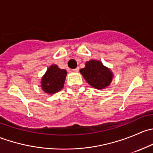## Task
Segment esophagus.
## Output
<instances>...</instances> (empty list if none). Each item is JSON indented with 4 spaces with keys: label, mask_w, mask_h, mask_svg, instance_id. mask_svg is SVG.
<instances>
[{
    "label": "esophagus",
    "mask_w": 153,
    "mask_h": 153,
    "mask_svg": "<svg viewBox=\"0 0 153 153\" xmlns=\"http://www.w3.org/2000/svg\"><path fill=\"white\" fill-rule=\"evenodd\" d=\"M72 71H73V72H78V71H79V68H78V67L75 68V69H73V70H72Z\"/></svg>",
    "instance_id": "1"
}]
</instances>
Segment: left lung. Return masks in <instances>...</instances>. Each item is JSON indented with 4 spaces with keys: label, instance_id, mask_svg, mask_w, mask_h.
Here are the masks:
<instances>
[{
    "label": "left lung",
    "instance_id": "left-lung-1",
    "mask_svg": "<svg viewBox=\"0 0 153 153\" xmlns=\"http://www.w3.org/2000/svg\"><path fill=\"white\" fill-rule=\"evenodd\" d=\"M86 82L97 89H104L110 85L113 78V72L102 62L92 59L86 61L85 67L80 69Z\"/></svg>",
    "mask_w": 153,
    "mask_h": 153
}]
</instances>
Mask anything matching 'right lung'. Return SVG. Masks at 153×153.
<instances>
[{
	"label": "right lung",
	"mask_w": 153,
	"mask_h": 153,
	"mask_svg": "<svg viewBox=\"0 0 153 153\" xmlns=\"http://www.w3.org/2000/svg\"><path fill=\"white\" fill-rule=\"evenodd\" d=\"M67 75V70L60 69L56 64H52L49 67L41 78V89L49 95L59 92L64 87Z\"/></svg>",
	"instance_id": "add662e5"
}]
</instances>
